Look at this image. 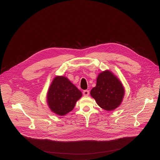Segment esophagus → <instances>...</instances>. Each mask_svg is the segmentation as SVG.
Instances as JSON below:
<instances>
[{
    "label": "esophagus",
    "mask_w": 160,
    "mask_h": 160,
    "mask_svg": "<svg viewBox=\"0 0 160 160\" xmlns=\"http://www.w3.org/2000/svg\"><path fill=\"white\" fill-rule=\"evenodd\" d=\"M83 95L87 96V95H89V91L87 90H83Z\"/></svg>",
    "instance_id": "1"
}]
</instances>
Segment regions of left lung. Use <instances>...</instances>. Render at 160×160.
<instances>
[{"label": "left lung", "mask_w": 160, "mask_h": 160, "mask_svg": "<svg viewBox=\"0 0 160 160\" xmlns=\"http://www.w3.org/2000/svg\"><path fill=\"white\" fill-rule=\"evenodd\" d=\"M97 104L105 111H112L121 104L124 89L119 79L109 71L100 73L97 85L90 92Z\"/></svg>", "instance_id": "left-lung-1"}]
</instances>
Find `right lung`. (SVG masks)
Instances as JSON below:
<instances>
[{"label": "right lung", "instance_id": "obj_1", "mask_svg": "<svg viewBox=\"0 0 160 160\" xmlns=\"http://www.w3.org/2000/svg\"><path fill=\"white\" fill-rule=\"evenodd\" d=\"M82 92L64 77L53 80L48 92V103L51 110L60 116H64L73 110Z\"/></svg>", "mask_w": 160, "mask_h": 160}]
</instances>
